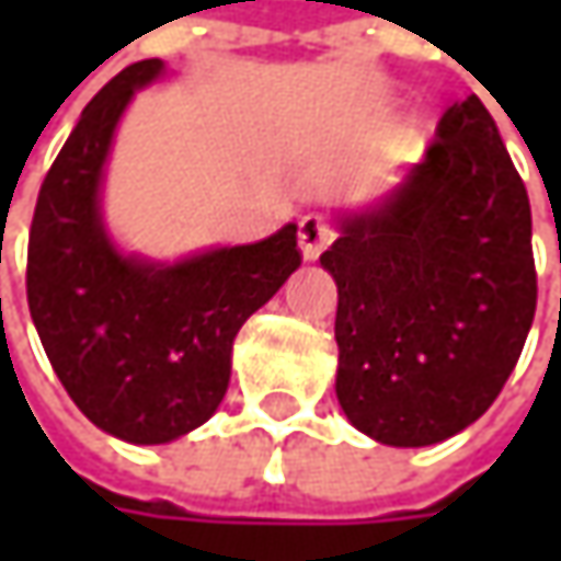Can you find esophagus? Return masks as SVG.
<instances>
[{"mask_svg":"<svg viewBox=\"0 0 561 561\" xmlns=\"http://www.w3.org/2000/svg\"><path fill=\"white\" fill-rule=\"evenodd\" d=\"M331 240H334V230L321 215H306L299 221V249H302L306 262H314L324 249L331 247Z\"/></svg>","mask_w":561,"mask_h":561,"instance_id":"obj_1","label":"esophagus"}]
</instances>
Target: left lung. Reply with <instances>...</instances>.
Here are the masks:
<instances>
[{
	"label": "left lung",
	"mask_w": 561,
	"mask_h": 561,
	"mask_svg": "<svg viewBox=\"0 0 561 561\" xmlns=\"http://www.w3.org/2000/svg\"><path fill=\"white\" fill-rule=\"evenodd\" d=\"M336 227L321 265L340 409L383 446L456 437L500 397L537 309L528 190L484 102L456 99L424 159Z\"/></svg>",
	"instance_id": "1"
}]
</instances>
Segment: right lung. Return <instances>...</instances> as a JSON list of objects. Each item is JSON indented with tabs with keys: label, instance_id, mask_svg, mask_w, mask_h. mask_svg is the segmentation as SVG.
Returning a JSON list of instances; mask_svg holds the SVG:
<instances>
[{
	"label": "right lung",
	"instance_id": "add662e5",
	"mask_svg": "<svg viewBox=\"0 0 561 561\" xmlns=\"http://www.w3.org/2000/svg\"><path fill=\"white\" fill-rule=\"evenodd\" d=\"M162 75V58H146L90 99L39 186L27 247V306L61 387L99 431L137 446L178 440L218 412L243 321L302 262L296 225L178 262L115 243L105 162L130 99Z\"/></svg>",
	"mask_w": 561,
	"mask_h": 561
}]
</instances>
